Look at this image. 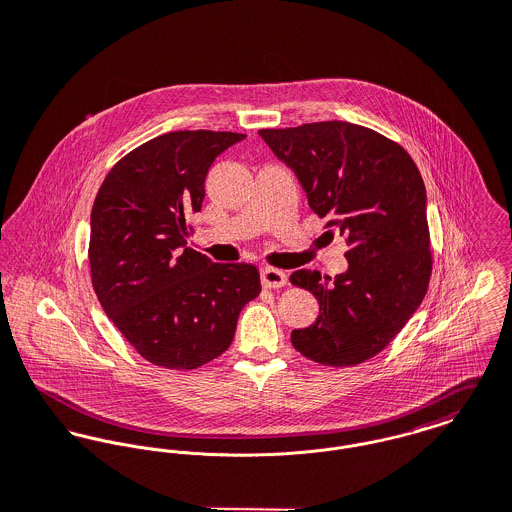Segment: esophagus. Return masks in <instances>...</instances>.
<instances>
[{
    "label": "esophagus",
    "instance_id": "34e87169",
    "mask_svg": "<svg viewBox=\"0 0 512 512\" xmlns=\"http://www.w3.org/2000/svg\"><path fill=\"white\" fill-rule=\"evenodd\" d=\"M261 283L265 288H281L286 284V273L273 267H265L261 271Z\"/></svg>",
    "mask_w": 512,
    "mask_h": 512
}]
</instances>
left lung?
Wrapping results in <instances>:
<instances>
[{
	"instance_id": "left-lung-1",
	"label": "left lung",
	"mask_w": 512,
	"mask_h": 512,
	"mask_svg": "<svg viewBox=\"0 0 512 512\" xmlns=\"http://www.w3.org/2000/svg\"><path fill=\"white\" fill-rule=\"evenodd\" d=\"M259 135L298 176L328 233L349 247V267L334 281L308 269L290 275L320 304L316 322L290 334L292 345L320 365H359L393 341L426 296L424 180L398 143L363 125L318 121Z\"/></svg>"
}]
</instances>
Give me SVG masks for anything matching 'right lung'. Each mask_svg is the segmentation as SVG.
<instances>
[{
  "label": "right lung",
  "instance_id": "1",
  "mask_svg": "<svg viewBox=\"0 0 512 512\" xmlns=\"http://www.w3.org/2000/svg\"><path fill=\"white\" fill-rule=\"evenodd\" d=\"M245 139L231 131H171L123 159L104 178L90 218L96 296L137 353L190 371L233 341L241 308L259 296L249 263H212L186 247L212 163Z\"/></svg>",
  "mask_w": 512,
  "mask_h": 512
}]
</instances>
